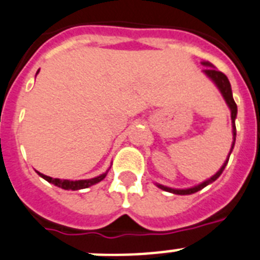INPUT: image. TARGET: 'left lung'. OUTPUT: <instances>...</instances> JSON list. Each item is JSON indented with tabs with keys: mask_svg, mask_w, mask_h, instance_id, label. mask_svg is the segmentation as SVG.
Returning a JSON list of instances; mask_svg holds the SVG:
<instances>
[{
	"mask_svg": "<svg viewBox=\"0 0 260 260\" xmlns=\"http://www.w3.org/2000/svg\"><path fill=\"white\" fill-rule=\"evenodd\" d=\"M202 65L207 68V69H204L203 73L206 75H207V77L210 78L211 80H212L213 83H215V86L217 87V88H219L220 93H221L222 98H224L225 103H226V105H228L229 109H231L232 133H233V142H232V147H231V151H229V153H228V157H226V160H225V161H224L222 167L220 168L219 171L216 172V173L213 174V176L211 177V178H208V180L203 181V182L199 183V185L192 186V187H187V189H173V187H168V186L160 185V183H156V186H157V187H160V189L164 190V191L172 192V194H177V195H190V194H194V192L199 191V190H202V189H203V187H206V186H207V185L212 183L213 181L217 180V178H219V177L221 176L222 171H224V169H225L226 164H228L229 156H231L232 151H233V148H234V143H236V118H237V105H236V103H234L233 93H232V87H231V83H229V79H228V78H226V75L222 74L221 71L216 70L215 66H213L212 63H211V62L202 61Z\"/></svg>",
	"mask_w": 260,
	"mask_h": 260,
	"instance_id": "1",
	"label": "left lung"
}]
</instances>
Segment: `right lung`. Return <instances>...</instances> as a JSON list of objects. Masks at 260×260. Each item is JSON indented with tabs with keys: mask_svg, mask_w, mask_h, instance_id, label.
Here are the masks:
<instances>
[{
	"mask_svg": "<svg viewBox=\"0 0 260 260\" xmlns=\"http://www.w3.org/2000/svg\"><path fill=\"white\" fill-rule=\"evenodd\" d=\"M38 73H36V74H38ZM108 172H109V169H108L105 173L100 174V176H98V177H93V178H89V180H75V181L52 178V177L45 176V174L40 173V172H38V171H36V173H38L41 178H44L45 181H48L49 183H53L54 186H57V187H61V189H63V190H82V189H87V187H89V186L96 185V183H99L100 181L104 180L105 176L108 174Z\"/></svg>",
	"mask_w": 260,
	"mask_h": 260,
	"instance_id": "add662e5",
	"label": "right lung"
}]
</instances>
